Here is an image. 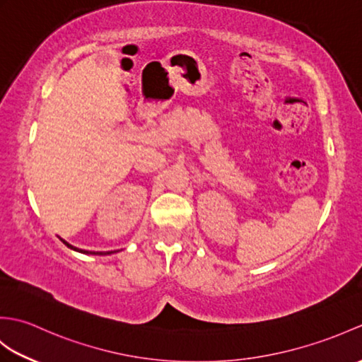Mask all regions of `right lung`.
Wrapping results in <instances>:
<instances>
[{
  "label": "right lung",
  "mask_w": 362,
  "mask_h": 362,
  "mask_svg": "<svg viewBox=\"0 0 362 362\" xmlns=\"http://www.w3.org/2000/svg\"><path fill=\"white\" fill-rule=\"evenodd\" d=\"M60 241H62L66 247H70V249H73V250H76V252H81V253H90V255H110V253H113V252H88V250H81V249H78V247H74V245H71V244H68L66 241H64L62 238H60Z\"/></svg>",
  "instance_id": "1"
}]
</instances>
